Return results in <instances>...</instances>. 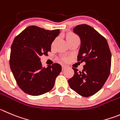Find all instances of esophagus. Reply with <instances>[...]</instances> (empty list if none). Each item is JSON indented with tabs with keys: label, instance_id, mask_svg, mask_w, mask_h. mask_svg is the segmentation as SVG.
<instances>
[{
	"label": "esophagus",
	"instance_id": "esophagus-1",
	"mask_svg": "<svg viewBox=\"0 0 120 120\" xmlns=\"http://www.w3.org/2000/svg\"><path fill=\"white\" fill-rule=\"evenodd\" d=\"M66 66L65 65H62V70H64V69H66Z\"/></svg>",
	"mask_w": 120,
	"mask_h": 120
}]
</instances>
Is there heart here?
Listing matches in <instances>:
<instances>
[{
    "instance_id": "heart-1",
    "label": "heart",
    "mask_w": 120,
    "mask_h": 120,
    "mask_svg": "<svg viewBox=\"0 0 120 120\" xmlns=\"http://www.w3.org/2000/svg\"><path fill=\"white\" fill-rule=\"evenodd\" d=\"M76 37V36H75V35L73 34H69L68 37H67V40L68 39H70V38H73Z\"/></svg>"
}]
</instances>
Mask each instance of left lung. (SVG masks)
<instances>
[{
    "label": "left lung",
    "instance_id": "8db88e82",
    "mask_svg": "<svg viewBox=\"0 0 120 120\" xmlns=\"http://www.w3.org/2000/svg\"><path fill=\"white\" fill-rule=\"evenodd\" d=\"M80 39L78 60L85 62L82 71L73 68L74 76L68 80L71 89L84 97L98 92L110 73L111 54L107 40L95 29L86 24L73 30Z\"/></svg>",
    "mask_w": 120,
    "mask_h": 120
}]
</instances>
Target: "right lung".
Here are the masks:
<instances>
[{
    "label": "right lung",
    "mask_w": 120,
    "mask_h": 120,
    "mask_svg": "<svg viewBox=\"0 0 120 120\" xmlns=\"http://www.w3.org/2000/svg\"><path fill=\"white\" fill-rule=\"evenodd\" d=\"M60 30H47L30 26L15 38L11 49L10 68L19 88L30 95L50 91L61 71L58 63L43 67L40 56L51 51Z\"/></svg>",
    "instance_id": "right-lung-1"
}]
</instances>
